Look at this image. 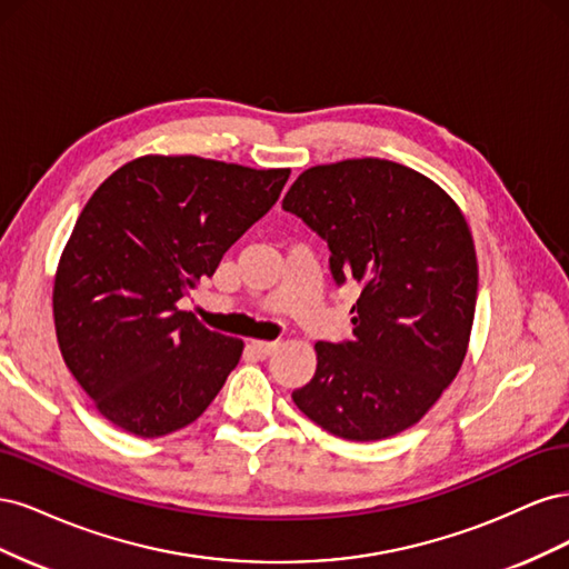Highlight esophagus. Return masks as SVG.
I'll use <instances>...</instances> for the list:
<instances>
[{"label": "esophagus", "mask_w": 569, "mask_h": 569, "mask_svg": "<svg viewBox=\"0 0 569 569\" xmlns=\"http://www.w3.org/2000/svg\"><path fill=\"white\" fill-rule=\"evenodd\" d=\"M251 347L261 356H270L280 349V341H251Z\"/></svg>", "instance_id": "1"}]
</instances>
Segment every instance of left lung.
<instances>
[{
  "label": "left lung",
  "instance_id": "1",
  "mask_svg": "<svg viewBox=\"0 0 569 569\" xmlns=\"http://www.w3.org/2000/svg\"><path fill=\"white\" fill-rule=\"evenodd\" d=\"M282 209L325 239L335 282L360 289L353 339L318 341L313 380L291 399L341 439L403 432L439 401L468 353L477 303L468 220L437 182L385 159L308 168Z\"/></svg>",
  "mask_w": 569,
  "mask_h": 569
}]
</instances>
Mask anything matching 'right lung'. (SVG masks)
<instances>
[{
    "mask_svg": "<svg viewBox=\"0 0 569 569\" xmlns=\"http://www.w3.org/2000/svg\"><path fill=\"white\" fill-rule=\"evenodd\" d=\"M287 178L289 168L149 153L84 203L51 303L63 363L109 422L153 439L216 399L244 341L211 332L178 301L272 209Z\"/></svg>",
    "mask_w": 569,
    "mask_h": 569,
    "instance_id": "obj_1",
    "label": "right lung"
}]
</instances>
